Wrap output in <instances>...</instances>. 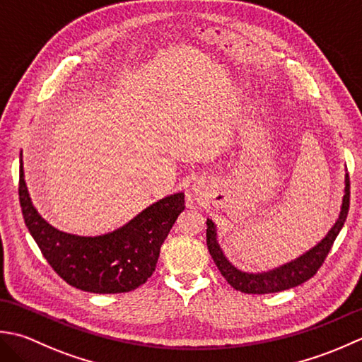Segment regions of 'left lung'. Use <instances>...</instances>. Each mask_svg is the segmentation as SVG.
Returning <instances> with one entry per match:
<instances>
[{
	"mask_svg": "<svg viewBox=\"0 0 362 362\" xmlns=\"http://www.w3.org/2000/svg\"><path fill=\"white\" fill-rule=\"evenodd\" d=\"M349 208L350 180L349 173H345V187L341 212H339L336 223L331 226L328 234L303 255H300L298 257H295V259L279 265V267L270 269L267 272H245L235 267V265L225 256L222 247H220V243L217 240V226L211 218H208V222H206V225H208V230H206V242H208V250L214 262L217 265V269L220 270V274L223 275V278L235 291L245 293L281 292L308 281L309 278H313L317 274V270L320 269V265L325 261L331 247H333L337 234L342 230L346 220V214H349Z\"/></svg>",
	"mask_w": 362,
	"mask_h": 362,
	"instance_id": "obj_1",
	"label": "left lung"
}]
</instances>
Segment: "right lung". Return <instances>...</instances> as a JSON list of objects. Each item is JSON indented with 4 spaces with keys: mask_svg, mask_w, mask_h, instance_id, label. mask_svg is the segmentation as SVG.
Here are the masks:
<instances>
[{
    "mask_svg": "<svg viewBox=\"0 0 362 362\" xmlns=\"http://www.w3.org/2000/svg\"><path fill=\"white\" fill-rule=\"evenodd\" d=\"M20 206L25 223L42 255L64 281L93 293L134 291L148 279L176 218L184 211V194L167 195L128 223L100 235L65 233L43 218L29 197L20 153Z\"/></svg>",
    "mask_w": 362,
    "mask_h": 362,
    "instance_id": "obj_1",
    "label": "right lung"
}]
</instances>
